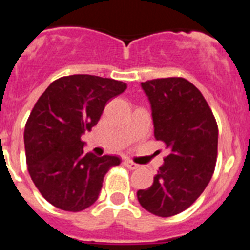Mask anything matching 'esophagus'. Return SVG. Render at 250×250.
Listing matches in <instances>:
<instances>
[{"label": "esophagus", "mask_w": 250, "mask_h": 250, "mask_svg": "<svg viewBox=\"0 0 250 250\" xmlns=\"http://www.w3.org/2000/svg\"><path fill=\"white\" fill-rule=\"evenodd\" d=\"M124 164L126 165V167H129V169H131V170L138 169V167H139L138 164H135V163H132V161H130V160H125V161H124Z\"/></svg>", "instance_id": "34e87169"}]
</instances>
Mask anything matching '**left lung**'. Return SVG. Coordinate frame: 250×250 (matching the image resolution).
Instances as JSON below:
<instances>
[{"mask_svg":"<svg viewBox=\"0 0 250 250\" xmlns=\"http://www.w3.org/2000/svg\"><path fill=\"white\" fill-rule=\"evenodd\" d=\"M151 106L154 136L169 150L150 188L138 191L154 215L173 216L204 191L215 169L218 125L202 92L183 77L141 83Z\"/></svg>","mask_w":250,"mask_h":250,"instance_id":"left-lung-1","label":"left lung"}]
</instances>
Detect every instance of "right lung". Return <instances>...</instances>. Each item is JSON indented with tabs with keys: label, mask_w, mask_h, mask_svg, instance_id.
<instances>
[{
	"label": "right lung",
	"mask_w": 250,
	"mask_h": 250,
	"mask_svg": "<svg viewBox=\"0 0 250 250\" xmlns=\"http://www.w3.org/2000/svg\"><path fill=\"white\" fill-rule=\"evenodd\" d=\"M126 87L114 79L71 75L55 80L35 104L23 134L26 163L50 204L81 211L98 200L104 176L120 159L85 154L81 135L98 124L106 103Z\"/></svg>",
	"instance_id": "right-lung-1"
}]
</instances>
